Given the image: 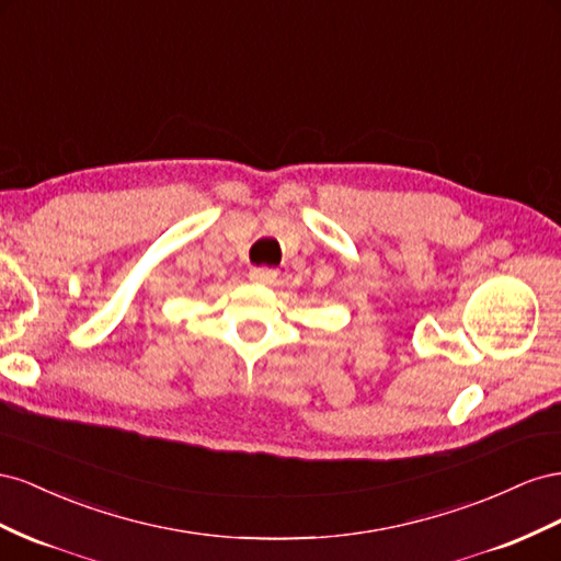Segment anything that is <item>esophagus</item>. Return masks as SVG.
Listing matches in <instances>:
<instances>
[{"mask_svg":"<svg viewBox=\"0 0 561 561\" xmlns=\"http://www.w3.org/2000/svg\"><path fill=\"white\" fill-rule=\"evenodd\" d=\"M249 279L255 282V284H272V282L277 279V270H272V267H253L249 272Z\"/></svg>","mask_w":561,"mask_h":561,"instance_id":"34e87169","label":"esophagus"}]
</instances>
